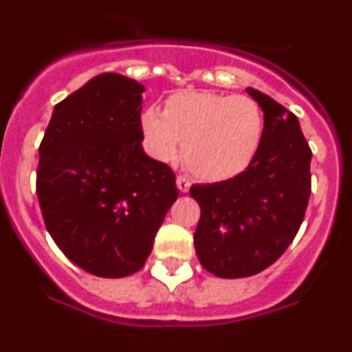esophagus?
Instances as JSON below:
<instances>
[{"label": "esophagus", "mask_w": 352, "mask_h": 352, "mask_svg": "<svg viewBox=\"0 0 352 352\" xmlns=\"http://www.w3.org/2000/svg\"><path fill=\"white\" fill-rule=\"evenodd\" d=\"M177 188H179V191H181V193H188L191 188V182L182 175L177 177Z\"/></svg>", "instance_id": "esophagus-1"}]
</instances>
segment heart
<instances>
[{
    "label": "heart",
    "instance_id": "obj_1",
    "mask_svg": "<svg viewBox=\"0 0 352 352\" xmlns=\"http://www.w3.org/2000/svg\"><path fill=\"white\" fill-rule=\"evenodd\" d=\"M144 150L170 162L184 143L186 166L206 182L241 175L258 155L265 138V114L243 94L181 91L166 100L164 112L146 107L140 116Z\"/></svg>",
    "mask_w": 352,
    "mask_h": 352
}]
</instances>
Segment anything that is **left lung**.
I'll return each mask as SVG.
<instances>
[{"label": "left lung", "mask_w": 352, "mask_h": 352, "mask_svg": "<svg viewBox=\"0 0 352 352\" xmlns=\"http://www.w3.org/2000/svg\"><path fill=\"white\" fill-rule=\"evenodd\" d=\"M265 114L261 148L241 175L191 186L200 206L195 250L218 277L259 274L294 241L311 193V150L299 120L261 91L247 87Z\"/></svg>", "instance_id": "obj_1"}]
</instances>
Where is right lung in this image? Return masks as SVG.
I'll return each mask as SVG.
<instances>
[{
	"label": "right lung",
	"mask_w": 352,
	"mask_h": 352,
	"mask_svg": "<svg viewBox=\"0 0 352 352\" xmlns=\"http://www.w3.org/2000/svg\"><path fill=\"white\" fill-rule=\"evenodd\" d=\"M143 93L140 82L118 73L94 76L55 105L39 146L46 229L93 276L141 270L179 197L175 173L141 144Z\"/></svg>",
	"instance_id": "add662e5"
}]
</instances>
